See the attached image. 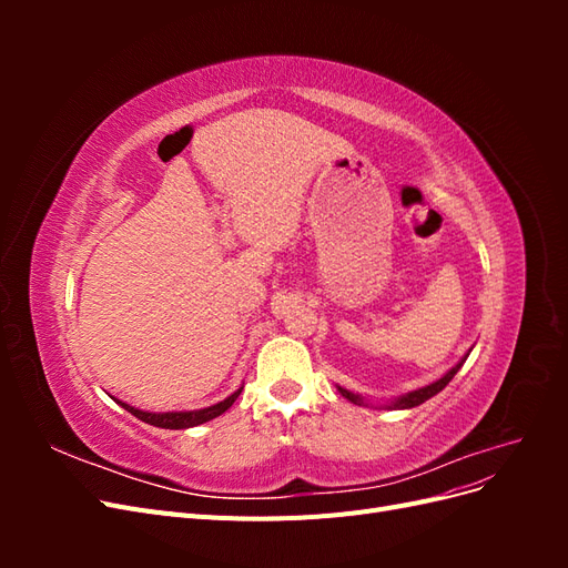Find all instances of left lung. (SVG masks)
<instances>
[{
    "label": "left lung",
    "instance_id": "1",
    "mask_svg": "<svg viewBox=\"0 0 568 568\" xmlns=\"http://www.w3.org/2000/svg\"><path fill=\"white\" fill-rule=\"evenodd\" d=\"M469 355V353H467ZM467 355H464V359H467ZM464 359L459 365H455L448 374L445 376H440L438 382H434V384H428V386H424V388H419V390H412V393H405V395H400L398 400H395L393 405H388V409H407V407H417V405H422V403H426L428 398H434L436 393H440L445 386H448L450 382H453V376L459 372V367L464 365ZM341 390V395L343 398H348L351 403H355V405H363V398H359V395H353L351 390H346V388H338Z\"/></svg>",
    "mask_w": 568,
    "mask_h": 568
}]
</instances>
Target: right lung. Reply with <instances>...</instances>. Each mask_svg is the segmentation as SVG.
<instances>
[{"label":"right lung","instance_id":"add662e5","mask_svg":"<svg viewBox=\"0 0 568 568\" xmlns=\"http://www.w3.org/2000/svg\"><path fill=\"white\" fill-rule=\"evenodd\" d=\"M239 393H242V388H239L236 393H232L230 398H225L222 403L211 405V407H205V409H196V412H163V415H161V412L134 409L132 405H125V403H120V405H123L128 412H132L136 419H142V422H146L151 426H159V428H189V426H199V424H205V422L220 417L222 412L232 407V403L239 398Z\"/></svg>","mask_w":568,"mask_h":568}]
</instances>
